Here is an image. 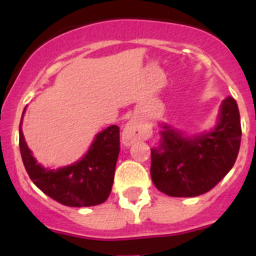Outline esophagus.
Listing matches in <instances>:
<instances>
[{
    "mask_svg": "<svg viewBox=\"0 0 256 256\" xmlns=\"http://www.w3.org/2000/svg\"><path fill=\"white\" fill-rule=\"evenodd\" d=\"M151 136V130L138 119H132L126 124L122 138L126 144H130L138 140H146Z\"/></svg>",
    "mask_w": 256,
    "mask_h": 256,
    "instance_id": "34e87169",
    "label": "esophagus"
}]
</instances>
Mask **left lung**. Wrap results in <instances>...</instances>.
<instances>
[{
    "instance_id": "obj_1",
    "label": "left lung",
    "mask_w": 256,
    "mask_h": 256,
    "mask_svg": "<svg viewBox=\"0 0 256 256\" xmlns=\"http://www.w3.org/2000/svg\"><path fill=\"white\" fill-rule=\"evenodd\" d=\"M162 141L151 150V180L173 198H194L216 187L232 169L241 144V122L236 100L220 105L218 124L210 132L184 137L164 126Z\"/></svg>"
}]
</instances>
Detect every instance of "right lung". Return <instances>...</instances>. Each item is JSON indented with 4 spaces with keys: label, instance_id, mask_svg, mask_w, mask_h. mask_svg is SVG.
Segmentation results:
<instances>
[{
    "label": "right lung",
    "instance_id": "obj_1",
    "mask_svg": "<svg viewBox=\"0 0 256 256\" xmlns=\"http://www.w3.org/2000/svg\"><path fill=\"white\" fill-rule=\"evenodd\" d=\"M24 114V112H22ZM19 146L26 173L36 186L58 202L72 208L102 204L112 192L119 151V126H112L94 137L88 152L64 168L48 169L38 164L19 128Z\"/></svg>",
    "mask_w": 256,
    "mask_h": 256
}]
</instances>
